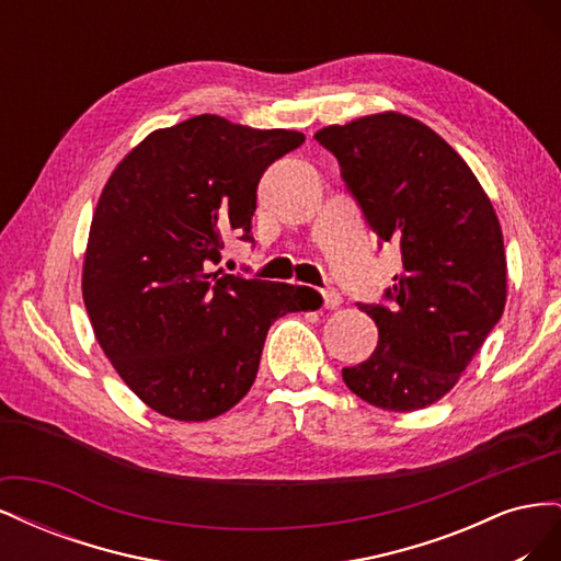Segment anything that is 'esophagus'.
<instances>
[{
    "label": "esophagus",
    "mask_w": 561,
    "mask_h": 561,
    "mask_svg": "<svg viewBox=\"0 0 561 561\" xmlns=\"http://www.w3.org/2000/svg\"><path fill=\"white\" fill-rule=\"evenodd\" d=\"M320 295H322V304H325V309H336L339 304H342V295H339L334 287H325Z\"/></svg>",
    "instance_id": "esophagus-1"
}]
</instances>
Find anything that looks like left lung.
<instances>
[{"label":"left lung","mask_w":561,"mask_h":561,"mask_svg":"<svg viewBox=\"0 0 561 561\" xmlns=\"http://www.w3.org/2000/svg\"><path fill=\"white\" fill-rule=\"evenodd\" d=\"M313 138L332 151L379 248L396 243L402 274L379 304L369 358L344 367L355 396L388 412L437 402L496 328L505 307L499 217L466 161L404 114L363 116Z\"/></svg>","instance_id":"1"}]
</instances>
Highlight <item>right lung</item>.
<instances>
[{
	"label": "right lung",
	"mask_w": 561,
	"mask_h": 561,
	"mask_svg": "<svg viewBox=\"0 0 561 561\" xmlns=\"http://www.w3.org/2000/svg\"><path fill=\"white\" fill-rule=\"evenodd\" d=\"M297 130H254L201 114L154 130L118 163L93 215L83 304L128 388L178 421H208L257 377L276 318L309 287L208 274L225 236L252 239L257 184L297 149Z\"/></svg>",
	"instance_id": "1"
}]
</instances>
